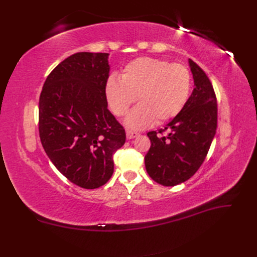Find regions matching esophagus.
I'll use <instances>...</instances> for the list:
<instances>
[{
	"label": "esophagus",
	"instance_id": "34e87169",
	"mask_svg": "<svg viewBox=\"0 0 257 257\" xmlns=\"http://www.w3.org/2000/svg\"><path fill=\"white\" fill-rule=\"evenodd\" d=\"M139 136V133L137 132H133V131H126V138L127 139H133L135 137Z\"/></svg>",
	"mask_w": 257,
	"mask_h": 257
}]
</instances>
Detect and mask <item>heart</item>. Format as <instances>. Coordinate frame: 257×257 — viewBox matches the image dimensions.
<instances>
[{"label": "heart", "mask_w": 257, "mask_h": 257, "mask_svg": "<svg viewBox=\"0 0 257 257\" xmlns=\"http://www.w3.org/2000/svg\"><path fill=\"white\" fill-rule=\"evenodd\" d=\"M190 90L191 75L184 65L148 57L131 61L120 79L110 77L105 87L108 104L118 116L125 115L137 97L139 105L126 119V125L135 130L174 119L188 102Z\"/></svg>", "instance_id": "b5f03b06"}]
</instances>
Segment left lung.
<instances>
[{
	"mask_svg": "<svg viewBox=\"0 0 257 257\" xmlns=\"http://www.w3.org/2000/svg\"><path fill=\"white\" fill-rule=\"evenodd\" d=\"M194 88L183 109L165 128L148 133L151 147L145 157L147 173L155 182L175 186L190 179L205 161L215 135L216 97L208 76L189 59ZM168 130L165 137L161 134Z\"/></svg>",
	"mask_w": 257,
	"mask_h": 257,
	"instance_id": "8db88e82",
	"label": "left lung"
}]
</instances>
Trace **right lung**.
<instances>
[{
    "instance_id": "add662e5",
    "label": "right lung",
    "mask_w": 257,
    "mask_h": 257,
    "mask_svg": "<svg viewBox=\"0 0 257 257\" xmlns=\"http://www.w3.org/2000/svg\"><path fill=\"white\" fill-rule=\"evenodd\" d=\"M108 53L77 52L53 69L40 96L38 130L45 152L69 181L97 189L113 173L125 131L108 110Z\"/></svg>"
}]
</instances>
